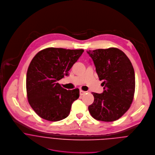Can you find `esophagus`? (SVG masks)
<instances>
[{"mask_svg":"<svg viewBox=\"0 0 155 155\" xmlns=\"http://www.w3.org/2000/svg\"><path fill=\"white\" fill-rule=\"evenodd\" d=\"M86 92L85 91H82V90H80V95L81 96H82V95H84L85 93Z\"/></svg>","mask_w":155,"mask_h":155,"instance_id":"esophagus-1","label":"esophagus"}]
</instances>
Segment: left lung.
<instances>
[{"label":"left lung","mask_w":155,"mask_h":155,"mask_svg":"<svg viewBox=\"0 0 155 155\" xmlns=\"http://www.w3.org/2000/svg\"><path fill=\"white\" fill-rule=\"evenodd\" d=\"M96 67L101 81H103L101 94L92 93L94 97L88 106L91 116L103 121L120 118L133 101L135 77L132 64L121 51L117 48L87 51Z\"/></svg>","instance_id":"obj_1"}]
</instances>
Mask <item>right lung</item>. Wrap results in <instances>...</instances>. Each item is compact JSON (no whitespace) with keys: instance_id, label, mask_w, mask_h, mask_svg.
Instances as JSON below:
<instances>
[{"instance_id":"obj_1","label":"right lung","mask_w":155,"mask_h":155,"mask_svg":"<svg viewBox=\"0 0 155 155\" xmlns=\"http://www.w3.org/2000/svg\"><path fill=\"white\" fill-rule=\"evenodd\" d=\"M84 52L49 48L38 52L31 61L26 74L28 102L42 118L57 121L67 117L73 102L79 97V90H67L57 82Z\"/></svg>"}]
</instances>
